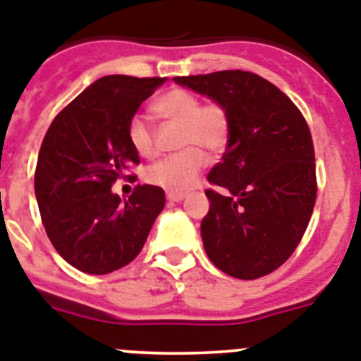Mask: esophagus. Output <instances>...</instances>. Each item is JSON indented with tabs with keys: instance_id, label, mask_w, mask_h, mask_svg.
Returning <instances> with one entry per match:
<instances>
[{
	"instance_id": "obj_1",
	"label": "esophagus",
	"mask_w": 361,
	"mask_h": 361,
	"mask_svg": "<svg viewBox=\"0 0 361 361\" xmlns=\"http://www.w3.org/2000/svg\"><path fill=\"white\" fill-rule=\"evenodd\" d=\"M184 197H186V193H173V192H169L168 195H166V199H168L169 202H180V201H184Z\"/></svg>"
}]
</instances>
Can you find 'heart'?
Wrapping results in <instances>:
<instances>
[{
    "label": "heart",
    "mask_w": 361,
    "mask_h": 361,
    "mask_svg": "<svg viewBox=\"0 0 361 361\" xmlns=\"http://www.w3.org/2000/svg\"><path fill=\"white\" fill-rule=\"evenodd\" d=\"M155 111L169 122L183 124L178 137V151L175 155L159 160L146 169L147 183L162 188L166 192L183 193L195 184L206 166L208 153L223 151L230 138L232 120L226 107L219 102L201 104V98L186 89H171L155 102ZM129 144L144 159H151L157 153L155 131L149 120L135 115L128 126Z\"/></svg>",
    "instance_id": "1"
}]
</instances>
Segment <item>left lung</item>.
I'll list each match as a JSON object with an SVG mask.
<instances>
[{
  "label": "left lung",
  "mask_w": 361,
  "mask_h": 361,
  "mask_svg": "<svg viewBox=\"0 0 361 361\" xmlns=\"http://www.w3.org/2000/svg\"><path fill=\"white\" fill-rule=\"evenodd\" d=\"M230 113L223 160L206 190L210 212L201 223L204 250L237 279L269 276L300 245L316 204V162L309 124L294 102L248 71L175 76Z\"/></svg>",
  "instance_id": "8db88e82"
}]
</instances>
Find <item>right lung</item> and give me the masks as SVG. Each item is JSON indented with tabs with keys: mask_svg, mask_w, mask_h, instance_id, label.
<instances>
[{
	"mask_svg": "<svg viewBox=\"0 0 361 361\" xmlns=\"http://www.w3.org/2000/svg\"><path fill=\"white\" fill-rule=\"evenodd\" d=\"M166 78L97 80L52 120L39 147L34 192L52 246L85 274L115 272L140 254L166 204L162 188L138 184L128 201L111 192L140 164L129 120Z\"/></svg>",
	"mask_w": 361,
	"mask_h": 361,
	"instance_id": "right-lung-1",
	"label": "right lung"
}]
</instances>
